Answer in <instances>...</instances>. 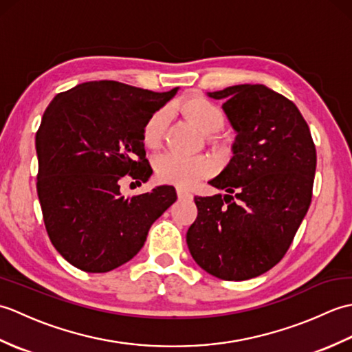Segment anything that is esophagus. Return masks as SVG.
Here are the masks:
<instances>
[{
  "label": "esophagus",
  "mask_w": 352,
  "mask_h": 352,
  "mask_svg": "<svg viewBox=\"0 0 352 352\" xmlns=\"http://www.w3.org/2000/svg\"><path fill=\"white\" fill-rule=\"evenodd\" d=\"M177 195H178V198H180V199H192L193 198L192 193L189 190L183 189V188H177Z\"/></svg>",
  "instance_id": "1"
}]
</instances>
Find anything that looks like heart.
Returning <instances> with one entry per match:
<instances>
[{"instance_id": "1", "label": "heart", "mask_w": 352, "mask_h": 352, "mask_svg": "<svg viewBox=\"0 0 352 352\" xmlns=\"http://www.w3.org/2000/svg\"><path fill=\"white\" fill-rule=\"evenodd\" d=\"M182 113L197 125L204 134L218 133L226 125V113L210 100L204 96H189L178 104ZM166 110H157L146 119L142 129V142L146 148H159L164 129H166ZM155 175L160 182L170 183L180 188H190L197 182L203 180L213 172V163L204 155H182L177 153H166L160 155L154 163Z\"/></svg>"}]
</instances>
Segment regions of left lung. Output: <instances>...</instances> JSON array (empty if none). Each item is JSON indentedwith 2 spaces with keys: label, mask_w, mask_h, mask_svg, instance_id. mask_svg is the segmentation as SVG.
I'll use <instances>...</instances> for the list:
<instances>
[{
  "label": "left lung",
  "mask_w": 352,
  "mask_h": 352,
  "mask_svg": "<svg viewBox=\"0 0 352 352\" xmlns=\"http://www.w3.org/2000/svg\"><path fill=\"white\" fill-rule=\"evenodd\" d=\"M237 131L233 157L210 182L227 195L195 197L189 251L206 272L242 281L287 252L311 203L316 148L294 102L263 85L208 92Z\"/></svg>",
  "instance_id": "1"
}]
</instances>
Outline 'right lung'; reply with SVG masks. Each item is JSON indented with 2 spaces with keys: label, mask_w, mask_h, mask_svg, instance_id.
Instances as JSON below:
<instances>
[{
  "label": "right lung",
  "mask_w": 352,
  "mask_h": 352,
  "mask_svg": "<svg viewBox=\"0 0 352 352\" xmlns=\"http://www.w3.org/2000/svg\"><path fill=\"white\" fill-rule=\"evenodd\" d=\"M119 81H89L56 95L36 133L37 197L58 254L86 272H109L144 246L175 203L172 186L124 198L125 175L148 182L142 129L175 95Z\"/></svg>",
  "instance_id": "obj_1"
}]
</instances>
